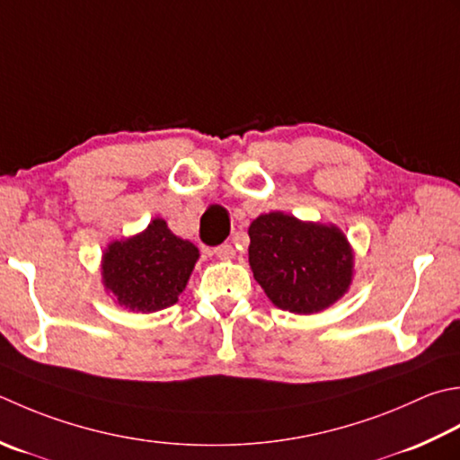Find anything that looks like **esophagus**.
<instances>
[{
	"label": "esophagus",
	"mask_w": 460,
	"mask_h": 460,
	"mask_svg": "<svg viewBox=\"0 0 460 460\" xmlns=\"http://www.w3.org/2000/svg\"><path fill=\"white\" fill-rule=\"evenodd\" d=\"M213 253L217 255L219 259H223V261H229V259L235 257V249H233L231 243H223V245L213 249Z\"/></svg>",
	"instance_id": "34e87169"
}]
</instances>
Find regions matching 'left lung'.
Masks as SVG:
<instances>
[{
  "instance_id": "1",
  "label": "left lung",
  "mask_w": 460,
  "mask_h": 460,
  "mask_svg": "<svg viewBox=\"0 0 460 460\" xmlns=\"http://www.w3.org/2000/svg\"><path fill=\"white\" fill-rule=\"evenodd\" d=\"M249 265L279 309L317 313L343 296L353 253L343 233L285 213L261 215L249 227Z\"/></svg>"
}]
</instances>
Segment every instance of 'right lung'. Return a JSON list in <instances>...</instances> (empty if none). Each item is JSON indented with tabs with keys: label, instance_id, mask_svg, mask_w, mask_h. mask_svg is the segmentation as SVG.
I'll return each instance as SVG.
<instances>
[{
	"label": "right lung",
	"instance_id": "obj_1",
	"mask_svg": "<svg viewBox=\"0 0 460 460\" xmlns=\"http://www.w3.org/2000/svg\"><path fill=\"white\" fill-rule=\"evenodd\" d=\"M199 251L175 237L164 219H153L137 237L115 241L103 255V281L119 305L153 313L175 305Z\"/></svg>",
	"mask_w": 460,
	"mask_h": 460
}]
</instances>
